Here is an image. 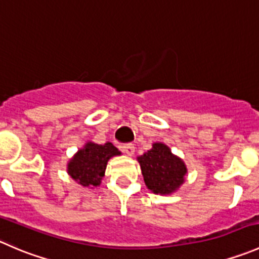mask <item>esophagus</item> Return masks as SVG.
Masks as SVG:
<instances>
[{
  "instance_id": "1",
  "label": "esophagus",
  "mask_w": 259,
  "mask_h": 259,
  "mask_svg": "<svg viewBox=\"0 0 259 259\" xmlns=\"http://www.w3.org/2000/svg\"><path fill=\"white\" fill-rule=\"evenodd\" d=\"M121 150L123 151L126 155L133 156V153H135V146H133L132 143H127V145H122L121 146Z\"/></svg>"
}]
</instances>
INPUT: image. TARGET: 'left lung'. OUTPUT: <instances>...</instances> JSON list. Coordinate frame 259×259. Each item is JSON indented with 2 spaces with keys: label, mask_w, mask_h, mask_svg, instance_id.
I'll use <instances>...</instances> for the list:
<instances>
[{
  "label": "left lung",
  "mask_w": 259,
  "mask_h": 259,
  "mask_svg": "<svg viewBox=\"0 0 259 259\" xmlns=\"http://www.w3.org/2000/svg\"><path fill=\"white\" fill-rule=\"evenodd\" d=\"M146 186L152 193L168 195L178 190L185 181L186 165L174 155L165 143L156 142L152 148L137 157Z\"/></svg>",
  "instance_id": "left-lung-1"
}]
</instances>
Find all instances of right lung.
Masks as SVG:
<instances>
[{
  "mask_svg": "<svg viewBox=\"0 0 259 259\" xmlns=\"http://www.w3.org/2000/svg\"><path fill=\"white\" fill-rule=\"evenodd\" d=\"M119 155L118 148L111 142L104 145L87 142L68 162V174L81 186L96 188L101 185L109 158Z\"/></svg>",
  "mask_w": 259,
  "mask_h": 259,
  "instance_id": "1",
  "label": "right lung"
}]
</instances>
